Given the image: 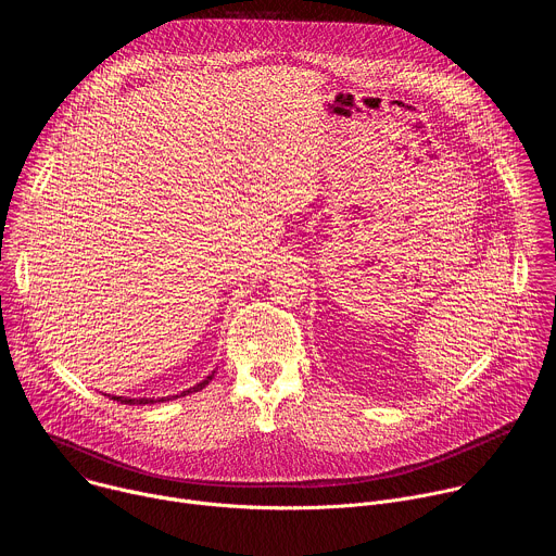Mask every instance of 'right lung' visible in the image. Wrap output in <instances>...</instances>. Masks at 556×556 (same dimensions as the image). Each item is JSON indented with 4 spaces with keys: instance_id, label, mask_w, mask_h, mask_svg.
Instances as JSON below:
<instances>
[{
    "instance_id": "1",
    "label": "right lung",
    "mask_w": 556,
    "mask_h": 556,
    "mask_svg": "<svg viewBox=\"0 0 556 556\" xmlns=\"http://www.w3.org/2000/svg\"><path fill=\"white\" fill-rule=\"evenodd\" d=\"M213 374H215V371H213ZM213 374L206 376V378H204L202 382H198L195 387H191V389H187V391H182V393H178V395H167V399L153 401V399H123V395H112V401H116V403H121V405H153V403H167V401H172V399H180V395H187V393H193V391L204 389V387L213 380Z\"/></svg>"
}]
</instances>
